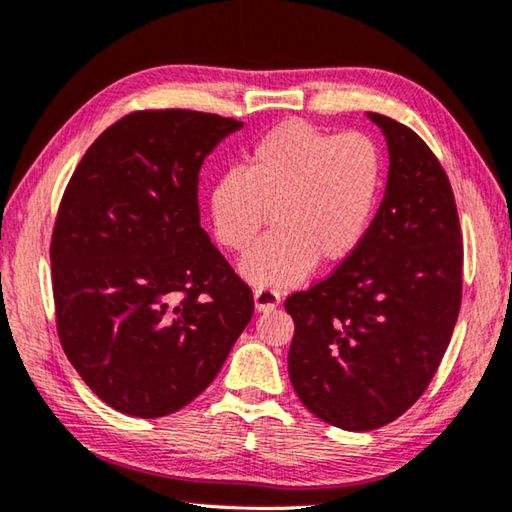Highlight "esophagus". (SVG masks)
Here are the masks:
<instances>
[{"label": "esophagus", "instance_id": "esophagus-1", "mask_svg": "<svg viewBox=\"0 0 512 512\" xmlns=\"http://www.w3.org/2000/svg\"><path fill=\"white\" fill-rule=\"evenodd\" d=\"M253 299H255V308L259 310V313H268V310L277 308L279 302H282V297H279V293L273 288H257L253 293Z\"/></svg>", "mask_w": 512, "mask_h": 512}]
</instances>
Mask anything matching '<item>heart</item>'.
Masks as SVG:
<instances>
[{
  "instance_id": "obj_1",
  "label": "heart",
  "mask_w": 512,
  "mask_h": 512,
  "mask_svg": "<svg viewBox=\"0 0 512 512\" xmlns=\"http://www.w3.org/2000/svg\"><path fill=\"white\" fill-rule=\"evenodd\" d=\"M382 157L362 133L335 135L290 119L275 126L210 188L219 244L244 253L246 279L264 288L293 286L319 266H335L362 244L373 219Z\"/></svg>"
}]
</instances>
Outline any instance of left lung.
<instances>
[{"mask_svg": "<svg viewBox=\"0 0 512 512\" xmlns=\"http://www.w3.org/2000/svg\"><path fill=\"white\" fill-rule=\"evenodd\" d=\"M382 128L386 195L353 255L286 299L295 322L288 375L315 417L373 430L424 395L462 304L464 244L455 195L415 130L368 113Z\"/></svg>", "mask_w": 512, "mask_h": 512, "instance_id": "1", "label": "left lung"}]
</instances>
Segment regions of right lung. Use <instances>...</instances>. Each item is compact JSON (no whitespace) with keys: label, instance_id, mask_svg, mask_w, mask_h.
Wrapping results in <instances>:
<instances>
[{"label":"right lung","instance_id":"add662e5","mask_svg":"<svg viewBox=\"0 0 512 512\" xmlns=\"http://www.w3.org/2000/svg\"><path fill=\"white\" fill-rule=\"evenodd\" d=\"M244 124L135 110L86 150L57 210V335L86 386L155 419L204 393L253 317V293L199 226V168Z\"/></svg>","mask_w":512,"mask_h":512}]
</instances>
